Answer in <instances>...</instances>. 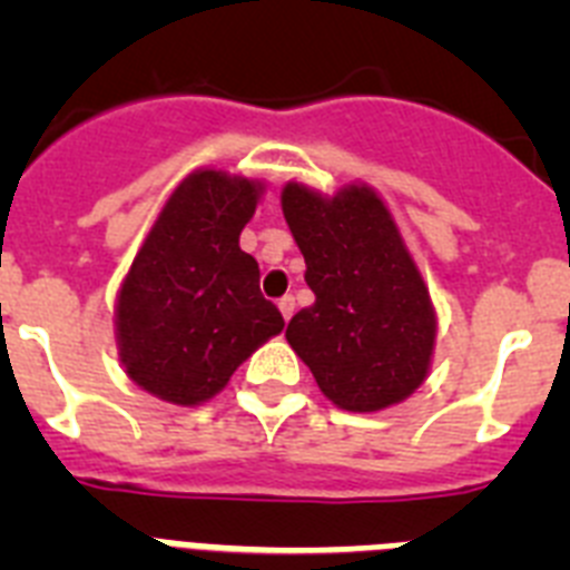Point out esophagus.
Instances as JSON below:
<instances>
[{
	"mask_svg": "<svg viewBox=\"0 0 570 570\" xmlns=\"http://www.w3.org/2000/svg\"><path fill=\"white\" fill-rule=\"evenodd\" d=\"M276 305H279V314L285 316V322H288L291 316H294V311H296V302H294V296H282V299L276 302Z\"/></svg>",
	"mask_w": 570,
	"mask_h": 570,
	"instance_id": "obj_1",
	"label": "esophagus"
}]
</instances>
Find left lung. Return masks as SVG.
Listing matches in <instances>:
<instances>
[{
  "label": "left lung",
  "instance_id": "8db88e82",
  "mask_svg": "<svg viewBox=\"0 0 570 570\" xmlns=\"http://www.w3.org/2000/svg\"><path fill=\"white\" fill-rule=\"evenodd\" d=\"M282 214L314 291V305L294 314L285 336L322 394L360 414L414 394L431 365L436 320L380 196L351 185L322 199L288 183Z\"/></svg>",
  "mask_w": 570,
  "mask_h": 570
}]
</instances>
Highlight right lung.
I'll return each mask as SVG.
<instances>
[{
    "mask_svg": "<svg viewBox=\"0 0 570 570\" xmlns=\"http://www.w3.org/2000/svg\"><path fill=\"white\" fill-rule=\"evenodd\" d=\"M259 188L196 170L170 194L116 305V340L130 380L174 405H199L265 340L285 328L259 291V265L239 248Z\"/></svg>",
    "mask_w": 570,
    "mask_h": 570,
    "instance_id": "obj_1",
    "label": "right lung"
}]
</instances>
